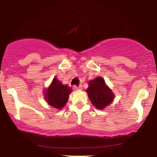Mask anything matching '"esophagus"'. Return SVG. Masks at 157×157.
Masks as SVG:
<instances>
[{
  "mask_svg": "<svg viewBox=\"0 0 157 157\" xmlns=\"http://www.w3.org/2000/svg\"><path fill=\"white\" fill-rule=\"evenodd\" d=\"M73 89L74 90H80V89H82V86H73Z\"/></svg>",
  "mask_w": 157,
  "mask_h": 157,
  "instance_id": "1",
  "label": "esophagus"
}]
</instances>
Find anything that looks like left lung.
I'll list each match as a JSON object with an SVG mask.
<instances>
[{
	"mask_svg": "<svg viewBox=\"0 0 157 157\" xmlns=\"http://www.w3.org/2000/svg\"><path fill=\"white\" fill-rule=\"evenodd\" d=\"M86 92L92 105L101 110L111 104L114 97L112 91L106 86L104 79L100 77L89 81Z\"/></svg>",
	"mask_w": 157,
	"mask_h": 157,
	"instance_id": "obj_1",
	"label": "left lung"
}]
</instances>
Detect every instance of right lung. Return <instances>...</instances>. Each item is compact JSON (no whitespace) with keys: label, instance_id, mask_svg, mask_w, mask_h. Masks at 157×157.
<instances>
[{"label":"right lung","instance_id":"add662e5","mask_svg":"<svg viewBox=\"0 0 157 157\" xmlns=\"http://www.w3.org/2000/svg\"><path fill=\"white\" fill-rule=\"evenodd\" d=\"M71 92V89L67 85H63L57 78H54L49 87L45 91V100L49 105L61 109L67 102Z\"/></svg>","mask_w":157,"mask_h":157}]
</instances>
